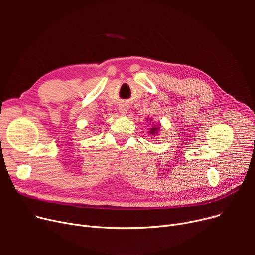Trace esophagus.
<instances>
[{"instance_id":"34e87169","label":"esophagus","mask_w":255,"mask_h":255,"mask_svg":"<svg viewBox=\"0 0 255 255\" xmlns=\"http://www.w3.org/2000/svg\"><path fill=\"white\" fill-rule=\"evenodd\" d=\"M120 112L122 113V114H125V113L127 112V109H126V107L123 106V107H121V109H120Z\"/></svg>"}]
</instances>
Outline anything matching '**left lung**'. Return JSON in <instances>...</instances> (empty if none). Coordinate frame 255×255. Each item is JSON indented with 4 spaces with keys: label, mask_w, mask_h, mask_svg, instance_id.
Instances as JSON below:
<instances>
[{
    "label": "left lung",
    "mask_w": 255,
    "mask_h": 255,
    "mask_svg": "<svg viewBox=\"0 0 255 255\" xmlns=\"http://www.w3.org/2000/svg\"><path fill=\"white\" fill-rule=\"evenodd\" d=\"M158 129H159L158 127H154V128H151V129H150V130H151V131H150V134H153V135H155L156 133H157V131H158Z\"/></svg>",
    "instance_id": "1"
}]
</instances>
